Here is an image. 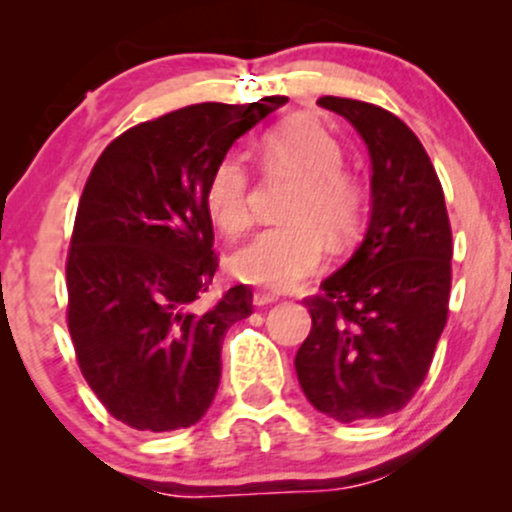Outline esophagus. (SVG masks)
Returning a JSON list of instances; mask_svg holds the SVG:
<instances>
[{
	"instance_id": "obj_1",
	"label": "esophagus",
	"mask_w": 512,
	"mask_h": 512,
	"mask_svg": "<svg viewBox=\"0 0 512 512\" xmlns=\"http://www.w3.org/2000/svg\"><path fill=\"white\" fill-rule=\"evenodd\" d=\"M279 301V298L274 296V293H267V291H257L255 296H252V303L257 305V308H264V305H272Z\"/></svg>"
}]
</instances>
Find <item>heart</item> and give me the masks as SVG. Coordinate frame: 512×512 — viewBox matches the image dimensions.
<instances>
[{
	"label": "heart",
	"mask_w": 512,
	"mask_h": 512,
	"mask_svg": "<svg viewBox=\"0 0 512 512\" xmlns=\"http://www.w3.org/2000/svg\"><path fill=\"white\" fill-rule=\"evenodd\" d=\"M262 156L272 170L298 180L284 226L257 233L231 257L238 281L272 291L296 289L327 262L330 243H349L358 223V192L346 175L344 156L332 134L308 117H293L264 134ZM248 170L238 156H223L207 182V211L226 238L250 226Z\"/></svg>",
	"instance_id": "b5f03b06"
}]
</instances>
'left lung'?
<instances>
[{"label": "left lung", "instance_id": "left-lung-1", "mask_svg": "<svg viewBox=\"0 0 512 512\" xmlns=\"http://www.w3.org/2000/svg\"><path fill=\"white\" fill-rule=\"evenodd\" d=\"M317 105L366 144L370 216L349 262L305 303L313 330L296 373L317 411L351 424L395 414L424 383L448 320L452 233L431 158L399 117L351 98Z\"/></svg>", "mask_w": 512, "mask_h": 512}]
</instances>
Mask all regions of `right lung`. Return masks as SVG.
Instances as JSON below:
<instances>
[{
    "mask_svg": "<svg viewBox=\"0 0 512 512\" xmlns=\"http://www.w3.org/2000/svg\"><path fill=\"white\" fill-rule=\"evenodd\" d=\"M286 101L187 105L127 129L88 175L67 260L69 334L88 387L129 428H187L214 402L223 337L252 313V293L240 284L199 305L216 272L207 182Z\"/></svg>",
    "mask_w": 512,
    "mask_h": 512,
    "instance_id": "obj_1",
    "label": "right lung"
}]
</instances>
